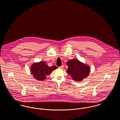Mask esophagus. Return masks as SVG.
<instances>
[{
  "instance_id": "1",
  "label": "esophagus",
  "mask_w": 120,
  "mask_h": 120,
  "mask_svg": "<svg viewBox=\"0 0 120 120\" xmlns=\"http://www.w3.org/2000/svg\"><path fill=\"white\" fill-rule=\"evenodd\" d=\"M63 68H64V66H63V65H62L61 66H60V67H59V68L60 69H63Z\"/></svg>"
}]
</instances>
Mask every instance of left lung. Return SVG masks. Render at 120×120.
Masks as SVG:
<instances>
[{
    "label": "left lung",
    "instance_id": "obj_1",
    "mask_svg": "<svg viewBox=\"0 0 120 120\" xmlns=\"http://www.w3.org/2000/svg\"><path fill=\"white\" fill-rule=\"evenodd\" d=\"M67 65L68 66L67 73L72 79L76 81H81L87 78L90 71L89 65L80 62L77 59H72L68 61Z\"/></svg>",
    "mask_w": 120,
    "mask_h": 120
}]
</instances>
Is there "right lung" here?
<instances>
[{"instance_id": "1", "label": "right lung", "mask_w": 120, "mask_h": 120, "mask_svg": "<svg viewBox=\"0 0 120 120\" xmlns=\"http://www.w3.org/2000/svg\"><path fill=\"white\" fill-rule=\"evenodd\" d=\"M57 68L56 66H52L49 67L45 62L40 61L33 63L30 67V71L36 80L41 81L45 80L47 75L50 74L53 70Z\"/></svg>"}]
</instances>
